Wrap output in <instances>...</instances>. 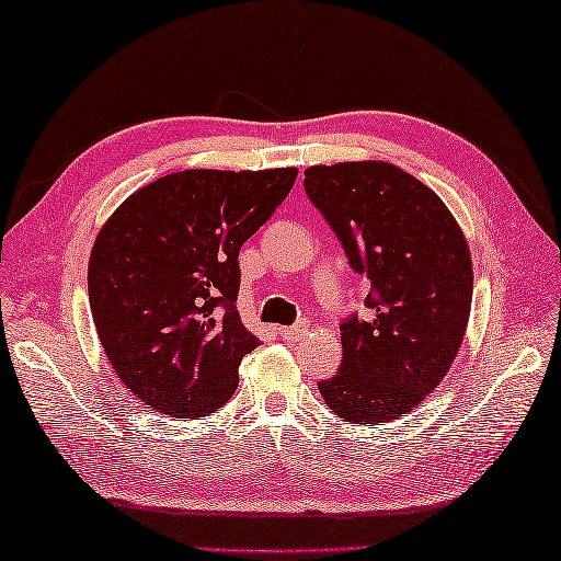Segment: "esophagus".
Listing matches in <instances>:
<instances>
[{
	"label": "esophagus",
	"mask_w": 561,
	"mask_h": 561,
	"mask_svg": "<svg viewBox=\"0 0 561 561\" xmlns=\"http://www.w3.org/2000/svg\"><path fill=\"white\" fill-rule=\"evenodd\" d=\"M278 335H280L283 340H288V342H298V340H302V337L308 335V325H306V322H302V325L278 328Z\"/></svg>",
	"instance_id": "esophagus-1"
}]
</instances>
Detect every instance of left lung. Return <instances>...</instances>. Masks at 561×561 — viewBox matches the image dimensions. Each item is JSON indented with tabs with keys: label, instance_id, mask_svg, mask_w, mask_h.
Masks as SVG:
<instances>
[{
	"label": "left lung",
	"instance_id": "1",
	"mask_svg": "<svg viewBox=\"0 0 561 561\" xmlns=\"http://www.w3.org/2000/svg\"><path fill=\"white\" fill-rule=\"evenodd\" d=\"M306 192L371 288V318L342 322V365L318 381L320 394L350 424H387L419 407L458 355L473 300L468 241L438 194L397 164L308 167Z\"/></svg>",
	"mask_w": 561,
	"mask_h": 561
}]
</instances>
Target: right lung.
Wrapping results in <instances>:
<instances>
[{
  "label": "right lung",
  "mask_w": 561,
  "mask_h": 561,
  "mask_svg": "<svg viewBox=\"0 0 561 561\" xmlns=\"http://www.w3.org/2000/svg\"><path fill=\"white\" fill-rule=\"evenodd\" d=\"M296 167L164 174L117 206L88 263L107 359L133 394L174 419L209 416L259 347L236 296L239 251L296 184Z\"/></svg>",
  "instance_id": "obj_1"
}]
</instances>
